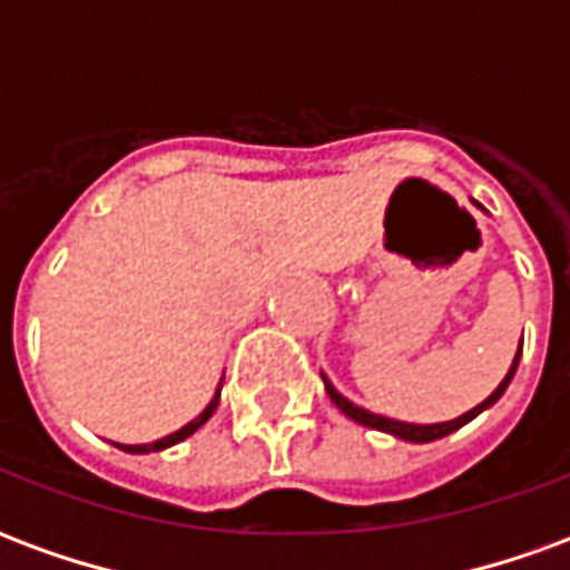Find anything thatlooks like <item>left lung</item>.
I'll list each match as a JSON object with an SVG mask.
<instances>
[{
  "instance_id": "1",
  "label": "left lung",
  "mask_w": 570,
  "mask_h": 570,
  "mask_svg": "<svg viewBox=\"0 0 570 570\" xmlns=\"http://www.w3.org/2000/svg\"><path fill=\"white\" fill-rule=\"evenodd\" d=\"M519 357H522V347L515 351L513 357V366L507 370V375H503V382L491 391V396H485L479 406H473L470 412H464V415H458V419L452 421H440V424H409V421H396V419H384V415H375V412H370V409L357 406V403H351L347 396H342L338 391L333 387V382L323 375V384H326V394H330V400H333L335 406L345 412L347 419L357 421V424H363V428H372V430H382V433H391V436H396V440H406V442H433V440H442V436H449V433H454L458 428H464V424H470V421L476 419L479 412H485V409H491L498 400L503 396V391L510 387V382H513L515 375V366H519Z\"/></svg>"
}]
</instances>
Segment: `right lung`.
<instances>
[{
  "label": "right lung",
  "instance_id": "add662e5",
  "mask_svg": "<svg viewBox=\"0 0 570 570\" xmlns=\"http://www.w3.org/2000/svg\"><path fill=\"white\" fill-rule=\"evenodd\" d=\"M219 391H223V382H219V387H216V394H213V400L207 403V409L200 412L198 419H191L186 424V428H179L174 430V433H167V436H161V440H155V442H142V445H121V442H116L118 449L121 452H130V454H146V452H161V449H170V445H176V442H183L188 440L191 433L198 428H204L207 421H210V415L216 412V406H219Z\"/></svg>",
  "mask_w": 570,
  "mask_h": 570
}]
</instances>
